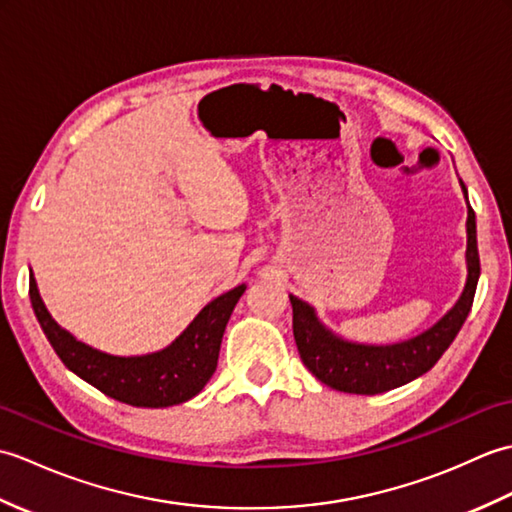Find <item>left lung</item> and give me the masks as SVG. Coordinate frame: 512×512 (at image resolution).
I'll return each instance as SVG.
<instances>
[{"instance_id":"obj_1","label":"left lung","mask_w":512,"mask_h":512,"mask_svg":"<svg viewBox=\"0 0 512 512\" xmlns=\"http://www.w3.org/2000/svg\"><path fill=\"white\" fill-rule=\"evenodd\" d=\"M460 184L466 204H469V193H466L462 180ZM477 279H480V253H477L475 211L469 204V217H466V284L458 303L433 328L394 345L343 341L341 336L325 328L312 306L290 295L292 332H295L301 361L321 383L336 391H345V394L374 396L411 383L413 378L427 374L458 336L471 312Z\"/></svg>"}]
</instances>
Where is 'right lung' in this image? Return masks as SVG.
Masks as SVG:
<instances>
[{"label": "right lung", "instance_id": "right-lung-1", "mask_svg": "<svg viewBox=\"0 0 512 512\" xmlns=\"http://www.w3.org/2000/svg\"><path fill=\"white\" fill-rule=\"evenodd\" d=\"M246 286L224 292L200 310L189 328L160 352L114 356L76 341L50 317L30 275V301L43 334L63 365L105 396L132 407H171L198 396L217 367L222 336Z\"/></svg>", "mask_w": 512, "mask_h": 512}]
</instances>
